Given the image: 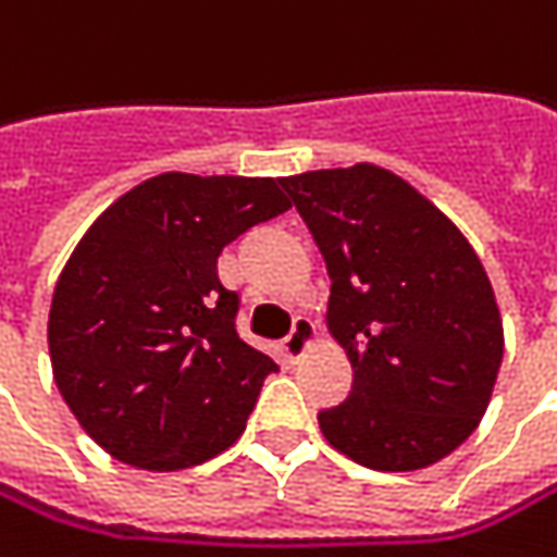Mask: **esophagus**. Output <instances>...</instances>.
<instances>
[{
    "mask_svg": "<svg viewBox=\"0 0 557 557\" xmlns=\"http://www.w3.org/2000/svg\"><path fill=\"white\" fill-rule=\"evenodd\" d=\"M313 338H317V325H313V320L304 317V313H297V317H294L292 332H288L285 342H282V350H285L292 360H297V357H304V350L310 348Z\"/></svg>",
    "mask_w": 557,
    "mask_h": 557,
    "instance_id": "obj_1",
    "label": "esophagus"
}]
</instances>
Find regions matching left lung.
Instances as JSON below:
<instances>
[{"label":"left lung","instance_id":"obj_1","mask_svg":"<svg viewBox=\"0 0 557 557\" xmlns=\"http://www.w3.org/2000/svg\"><path fill=\"white\" fill-rule=\"evenodd\" d=\"M320 247L348 401L320 410L332 448L373 470H420L476 430L505 354L486 269L398 175L360 162L282 178Z\"/></svg>","mask_w":557,"mask_h":557}]
</instances>
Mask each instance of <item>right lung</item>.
Returning <instances> with one entry per match:
<instances>
[{"instance_id": "obj_1", "label": "right lung", "mask_w": 557, "mask_h": 557, "mask_svg": "<svg viewBox=\"0 0 557 557\" xmlns=\"http://www.w3.org/2000/svg\"><path fill=\"white\" fill-rule=\"evenodd\" d=\"M292 207L275 178L165 172L81 237L49 310L62 398L115 460L184 470L225 451L278 363L237 335L219 253Z\"/></svg>"}]
</instances>
